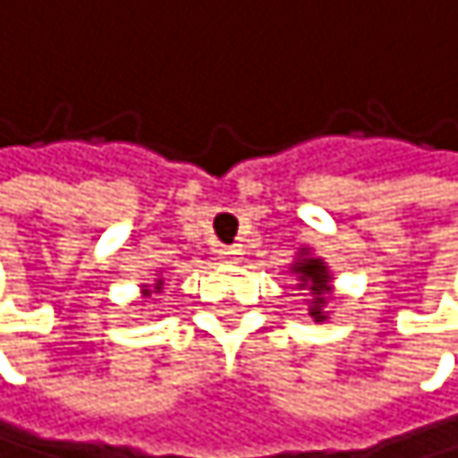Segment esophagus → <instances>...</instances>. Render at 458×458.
<instances>
[{
	"instance_id": "1",
	"label": "esophagus",
	"mask_w": 458,
	"mask_h": 458,
	"mask_svg": "<svg viewBox=\"0 0 458 458\" xmlns=\"http://www.w3.org/2000/svg\"><path fill=\"white\" fill-rule=\"evenodd\" d=\"M216 256H219L225 264H236L239 256H242V250H239V247H225V244H222V247L216 250Z\"/></svg>"
}]
</instances>
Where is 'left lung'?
I'll use <instances>...</instances> for the list:
<instances>
[{
  "mask_svg": "<svg viewBox=\"0 0 458 458\" xmlns=\"http://www.w3.org/2000/svg\"><path fill=\"white\" fill-rule=\"evenodd\" d=\"M292 275L297 278V289H306L311 297L306 300L309 303V314L314 322H325L328 319V303L334 297V278H331V267L325 264V259H319L311 247H300V252L292 261Z\"/></svg>",
  "mask_w": 458,
  "mask_h": 458,
  "instance_id": "1",
  "label": "left lung"
}]
</instances>
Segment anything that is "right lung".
Segmentation results:
<instances>
[{
	"instance_id": "obj_1",
	"label": "right lung",
	"mask_w": 458,
	"mask_h": 458,
	"mask_svg": "<svg viewBox=\"0 0 458 458\" xmlns=\"http://www.w3.org/2000/svg\"><path fill=\"white\" fill-rule=\"evenodd\" d=\"M164 286H166V281H164V275L158 272V275H155V278H152V284H144V286H141V297L147 300L149 294H161V292H164Z\"/></svg>"
}]
</instances>
